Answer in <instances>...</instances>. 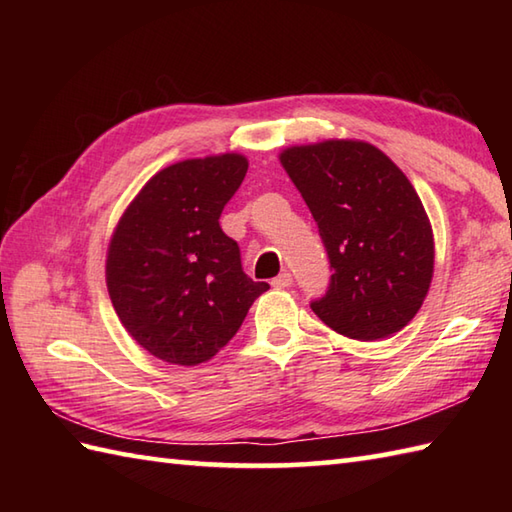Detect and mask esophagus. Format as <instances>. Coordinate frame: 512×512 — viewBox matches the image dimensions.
Instances as JSON below:
<instances>
[{
  "instance_id": "1",
  "label": "esophagus",
  "mask_w": 512,
  "mask_h": 512,
  "mask_svg": "<svg viewBox=\"0 0 512 512\" xmlns=\"http://www.w3.org/2000/svg\"><path fill=\"white\" fill-rule=\"evenodd\" d=\"M270 284H273V288H277V290L290 288V286H292V275H290V273H281V275H277L273 281H270Z\"/></svg>"
}]
</instances>
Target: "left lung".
I'll return each instance as SVG.
<instances>
[{
  "label": "left lung",
  "mask_w": 512,
  "mask_h": 512,
  "mask_svg": "<svg viewBox=\"0 0 512 512\" xmlns=\"http://www.w3.org/2000/svg\"><path fill=\"white\" fill-rule=\"evenodd\" d=\"M319 226L332 281L314 314L347 339L376 341L416 317L433 277L429 215L394 160L365 140L332 138L279 154Z\"/></svg>",
  "instance_id": "8db88e82"
}]
</instances>
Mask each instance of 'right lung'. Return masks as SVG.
<instances>
[{"label": "right lung", "instance_id": "obj_1", "mask_svg": "<svg viewBox=\"0 0 512 512\" xmlns=\"http://www.w3.org/2000/svg\"><path fill=\"white\" fill-rule=\"evenodd\" d=\"M248 171L242 154L180 160L149 178L118 220L105 259L129 336L171 365L209 361L270 288L242 270L220 215Z\"/></svg>", "mask_w": 512, "mask_h": 512}]
</instances>
